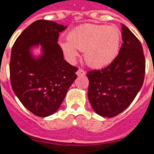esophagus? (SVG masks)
Returning <instances> with one entry per match:
<instances>
[{
    "instance_id": "34e87169",
    "label": "esophagus",
    "mask_w": 154,
    "mask_h": 154,
    "mask_svg": "<svg viewBox=\"0 0 154 154\" xmlns=\"http://www.w3.org/2000/svg\"><path fill=\"white\" fill-rule=\"evenodd\" d=\"M76 74H77V75L78 76H83L86 75V71H85L84 70L82 69V68H79V69L78 70V71L76 72Z\"/></svg>"
}]
</instances>
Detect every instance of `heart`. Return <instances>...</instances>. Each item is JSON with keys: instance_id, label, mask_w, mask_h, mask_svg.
<instances>
[{"instance_id": "heart-1", "label": "heart", "mask_w": 154, "mask_h": 154, "mask_svg": "<svg viewBox=\"0 0 154 154\" xmlns=\"http://www.w3.org/2000/svg\"><path fill=\"white\" fill-rule=\"evenodd\" d=\"M121 38V32L117 27L85 24L71 31L67 35L68 41L60 44L70 61H75L78 56L77 49L83 51L88 66L101 68L110 64L118 56Z\"/></svg>"}]
</instances>
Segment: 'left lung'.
<instances>
[{
  "label": "left lung",
  "instance_id": "1",
  "mask_svg": "<svg viewBox=\"0 0 154 154\" xmlns=\"http://www.w3.org/2000/svg\"><path fill=\"white\" fill-rule=\"evenodd\" d=\"M123 44L119 55L105 68L87 72L88 99L103 117L112 118L125 110L142 87L146 61L141 42L124 24Z\"/></svg>",
  "mask_w": 154,
  "mask_h": 154
}]
</instances>
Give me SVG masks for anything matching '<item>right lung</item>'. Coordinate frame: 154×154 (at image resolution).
<instances>
[{
	"label": "right lung",
	"mask_w": 154,
	"mask_h": 154,
	"mask_svg": "<svg viewBox=\"0 0 154 154\" xmlns=\"http://www.w3.org/2000/svg\"><path fill=\"white\" fill-rule=\"evenodd\" d=\"M67 28L56 22L39 20L18 36L11 51L10 80L15 94L30 112L39 117L51 115L60 108L78 68L63 59L58 44ZM40 45L42 55L35 58L30 49Z\"/></svg>",
	"instance_id": "1"
}]
</instances>
